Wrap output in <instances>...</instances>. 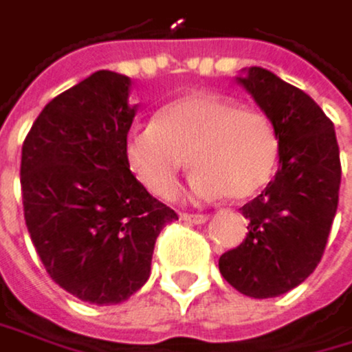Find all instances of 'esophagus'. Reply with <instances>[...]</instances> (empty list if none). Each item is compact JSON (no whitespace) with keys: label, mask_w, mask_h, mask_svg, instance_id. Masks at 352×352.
I'll list each match as a JSON object with an SVG mask.
<instances>
[{"label":"esophagus","mask_w":352,"mask_h":352,"mask_svg":"<svg viewBox=\"0 0 352 352\" xmlns=\"http://www.w3.org/2000/svg\"><path fill=\"white\" fill-rule=\"evenodd\" d=\"M182 219L188 223H205L209 219V215H202V213H182Z\"/></svg>","instance_id":"obj_1"}]
</instances>
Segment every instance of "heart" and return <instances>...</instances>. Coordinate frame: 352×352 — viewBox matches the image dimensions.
Instances as JSON below:
<instances>
[{
	"label": "heart",
	"instance_id": "b5f03b06",
	"mask_svg": "<svg viewBox=\"0 0 352 352\" xmlns=\"http://www.w3.org/2000/svg\"><path fill=\"white\" fill-rule=\"evenodd\" d=\"M124 158L135 179L158 198L175 194L190 162L196 198L245 200L272 179L278 135L258 109L215 92H190L166 103L154 124L131 131Z\"/></svg>",
	"mask_w": 352,
	"mask_h": 352
}]
</instances>
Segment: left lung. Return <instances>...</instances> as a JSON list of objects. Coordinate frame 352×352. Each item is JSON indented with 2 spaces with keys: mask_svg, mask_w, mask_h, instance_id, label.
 Wrapping results in <instances>:
<instances>
[{
  "mask_svg": "<svg viewBox=\"0 0 352 352\" xmlns=\"http://www.w3.org/2000/svg\"><path fill=\"white\" fill-rule=\"evenodd\" d=\"M278 135V170L241 209L247 239L219 258V272L249 298H276L306 280L327 245L340 192L331 120L308 94L262 67L236 78Z\"/></svg>",
  "mask_w": 352,
  "mask_h": 352,
  "instance_id": "obj_1",
  "label": "left lung"
}]
</instances>
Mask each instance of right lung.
I'll list each match as a JSON object with an SVG mask.
<instances>
[{"label": "right lung", "mask_w": 352, "mask_h": 352, "mask_svg": "<svg viewBox=\"0 0 352 352\" xmlns=\"http://www.w3.org/2000/svg\"><path fill=\"white\" fill-rule=\"evenodd\" d=\"M131 78L94 72L37 116L21 158L25 221L50 278L72 296L120 304L145 285L160 230L177 219L124 158L137 105Z\"/></svg>", "instance_id": "add662e5"}]
</instances>
